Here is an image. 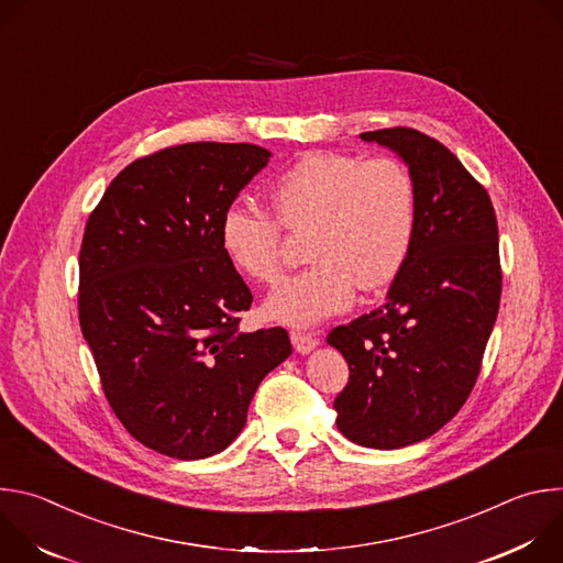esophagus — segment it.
I'll list each match as a JSON object with an SVG mask.
<instances>
[{"label":"esophagus","instance_id":"esophagus-1","mask_svg":"<svg viewBox=\"0 0 563 563\" xmlns=\"http://www.w3.org/2000/svg\"><path fill=\"white\" fill-rule=\"evenodd\" d=\"M291 343H294V347H296V352L298 354H309L311 350H316L318 347V339L316 336H311V334H302V332H291Z\"/></svg>","mask_w":563,"mask_h":563}]
</instances>
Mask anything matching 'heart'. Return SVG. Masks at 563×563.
Returning a JSON list of instances; mask_svg holds the SVG:
<instances>
[{"instance_id":"b5f03b06","label":"heart","mask_w":563,"mask_h":563,"mask_svg":"<svg viewBox=\"0 0 563 563\" xmlns=\"http://www.w3.org/2000/svg\"><path fill=\"white\" fill-rule=\"evenodd\" d=\"M285 227L311 224L302 272L285 278L265 300L278 323L309 328L345 311L361 285L391 283L404 267L417 227V189L391 157L307 153L269 187ZM220 247L247 278L269 285L280 274V223L265 211L229 205L218 222Z\"/></svg>"}]
</instances>
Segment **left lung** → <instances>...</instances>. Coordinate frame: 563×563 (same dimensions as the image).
I'll return each instance as SVG.
<instances>
[{
	"label": "left lung",
	"mask_w": 563,
	"mask_h": 563,
	"mask_svg": "<svg viewBox=\"0 0 563 563\" xmlns=\"http://www.w3.org/2000/svg\"><path fill=\"white\" fill-rule=\"evenodd\" d=\"M361 140L406 163L417 227L385 302L328 336L350 365L334 410L352 443L396 450L439 432L476 383L501 300L499 233L488 191L441 142L406 126Z\"/></svg>",
	"instance_id": "left-lung-1"
}]
</instances>
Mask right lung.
I'll list each match as a JSON object with an SVG mask.
<instances>
[{
  "label": "right lung",
  "instance_id": "1",
  "mask_svg": "<svg viewBox=\"0 0 563 563\" xmlns=\"http://www.w3.org/2000/svg\"><path fill=\"white\" fill-rule=\"evenodd\" d=\"M269 157L245 142L163 148L120 172L87 222L79 328L115 417L159 454L222 452L291 354L283 328L238 332L254 298L218 235Z\"/></svg>",
  "mask_w": 563,
  "mask_h": 563
}]
</instances>
